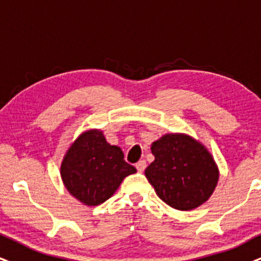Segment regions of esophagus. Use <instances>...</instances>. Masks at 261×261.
Wrapping results in <instances>:
<instances>
[{
  "label": "esophagus",
  "mask_w": 261,
  "mask_h": 261,
  "mask_svg": "<svg viewBox=\"0 0 261 261\" xmlns=\"http://www.w3.org/2000/svg\"><path fill=\"white\" fill-rule=\"evenodd\" d=\"M146 166H147V164H146V161H144V160L138 161V163L136 164V169H137L138 172H141V173L143 172L144 169H146Z\"/></svg>",
  "instance_id": "esophagus-1"
}]
</instances>
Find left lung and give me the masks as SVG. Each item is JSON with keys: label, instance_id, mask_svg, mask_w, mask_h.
<instances>
[{"label": "left lung", "instance_id": "1", "mask_svg": "<svg viewBox=\"0 0 261 261\" xmlns=\"http://www.w3.org/2000/svg\"><path fill=\"white\" fill-rule=\"evenodd\" d=\"M155 159L144 171L158 196L178 211L195 210L210 199L219 180L213 155L187 134H165L151 143Z\"/></svg>", "mask_w": 261, "mask_h": 261}]
</instances>
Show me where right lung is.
<instances>
[{
  "label": "right lung",
  "mask_w": 261,
  "mask_h": 261,
  "mask_svg": "<svg viewBox=\"0 0 261 261\" xmlns=\"http://www.w3.org/2000/svg\"><path fill=\"white\" fill-rule=\"evenodd\" d=\"M136 169L124 160L119 147L106 141L100 128H89L70 144L62 158V183L74 199L95 207L110 199Z\"/></svg>",
  "instance_id": "obj_1"
}]
</instances>
